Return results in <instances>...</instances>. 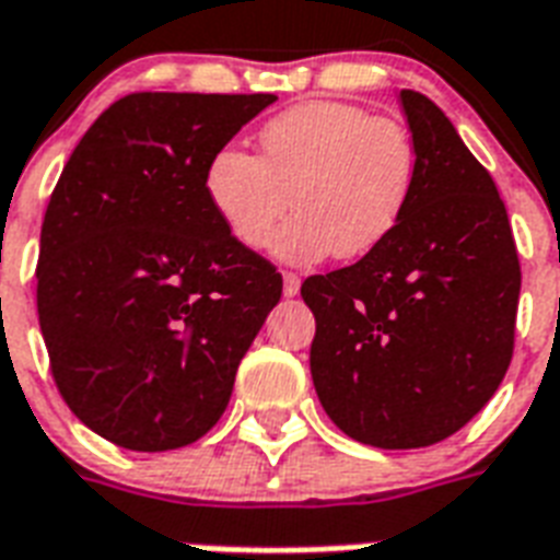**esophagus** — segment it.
I'll use <instances>...</instances> for the list:
<instances>
[{
    "label": "esophagus",
    "instance_id": "34e87169",
    "mask_svg": "<svg viewBox=\"0 0 560 560\" xmlns=\"http://www.w3.org/2000/svg\"><path fill=\"white\" fill-rule=\"evenodd\" d=\"M298 292H301V277L292 275V271H285V275H283V294H285V298H294Z\"/></svg>",
    "mask_w": 560,
    "mask_h": 560
}]
</instances>
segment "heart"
Instances as JSON below:
<instances>
[{
	"mask_svg": "<svg viewBox=\"0 0 560 560\" xmlns=\"http://www.w3.org/2000/svg\"><path fill=\"white\" fill-rule=\"evenodd\" d=\"M418 177L409 131L348 102L294 104L259 131V158L224 145L203 168V192L233 240L277 257L315 262L329 254L357 259L400 224Z\"/></svg>",
	"mask_w": 560,
	"mask_h": 560,
	"instance_id": "heart-1",
	"label": "heart"
}]
</instances>
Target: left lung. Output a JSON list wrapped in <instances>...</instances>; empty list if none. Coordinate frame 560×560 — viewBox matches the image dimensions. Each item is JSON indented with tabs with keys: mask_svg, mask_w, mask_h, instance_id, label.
I'll use <instances>...</instances> for the list:
<instances>
[{
	"mask_svg": "<svg viewBox=\"0 0 560 560\" xmlns=\"http://www.w3.org/2000/svg\"><path fill=\"white\" fill-rule=\"evenodd\" d=\"M418 177L376 250L312 275V383L359 444L415 450L465 427L514 353L520 259L488 168L427 95L400 93Z\"/></svg>",
	"mask_w": 560,
	"mask_h": 560,
	"instance_id": "left-lung-1",
	"label": "left lung"
}]
</instances>
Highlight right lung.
Returning a JSON list of instances; mask_svg holds the SVG:
<instances>
[{"instance_id": "obj_1", "label": "right lung", "mask_w": 560, "mask_h": 560, "mask_svg": "<svg viewBox=\"0 0 560 560\" xmlns=\"http://www.w3.org/2000/svg\"><path fill=\"white\" fill-rule=\"evenodd\" d=\"M271 93H131L81 137L46 207L37 315L51 376L84 427L163 453L224 415L283 294L233 240L203 168Z\"/></svg>"}]
</instances>
